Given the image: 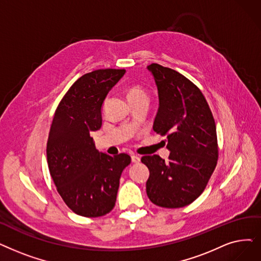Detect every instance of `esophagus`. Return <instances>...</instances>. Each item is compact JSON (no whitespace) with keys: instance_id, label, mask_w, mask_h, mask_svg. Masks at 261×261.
<instances>
[{"instance_id":"obj_1","label":"esophagus","mask_w":261,"mask_h":261,"mask_svg":"<svg viewBox=\"0 0 261 261\" xmlns=\"http://www.w3.org/2000/svg\"><path fill=\"white\" fill-rule=\"evenodd\" d=\"M131 160H132L133 163H139L141 161V158L139 155H137V154H133L131 156Z\"/></svg>"}]
</instances>
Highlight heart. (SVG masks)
I'll list each match as a JSON object with an SVG mask.
<instances>
[{
	"mask_svg": "<svg viewBox=\"0 0 261 261\" xmlns=\"http://www.w3.org/2000/svg\"><path fill=\"white\" fill-rule=\"evenodd\" d=\"M127 96L129 100L139 99V98H148L147 93L139 85H131L127 89Z\"/></svg>",
	"mask_w": 261,
	"mask_h": 261,
	"instance_id": "1",
	"label": "heart"
}]
</instances>
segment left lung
Instances as JSON below:
<instances>
[{
    "label": "left lung",
    "mask_w": 261,
    "mask_h": 261,
    "mask_svg": "<svg viewBox=\"0 0 261 261\" xmlns=\"http://www.w3.org/2000/svg\"><path fill=\"white\" fill-rule=\"evenodd\" d=\"M147 69L159 95L153 131L166 135L171 153L166 162L158 154L141 159L149 169L146 192L159 207L181 208L202 193L217 166V127L207 100L189 79L159 64Z\"/></svg>",
    "instance_id": "1"
}]
</instances>
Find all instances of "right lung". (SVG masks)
I'll return each instance as SVG.
<instances>
[{
  "mask_svg": "<svg viewBox=\"0 0 261 261\" xmlns=\"http://www.w3.org/2000/svg\"><path fill=\"white\" fill-rule=\"evenodd\" d=\"M124 69H99L82 75L55 111L47 143L50 175L74 213L98 218L115 206L119 179L131 158L99 152L90 137L102 124L103 101Z\"/></svg>",
  "mask_w": 261,
  "mask_h": 261,
  "instance_id": "right-lung-1",
  "label": "right lung"
}]
</instances>
